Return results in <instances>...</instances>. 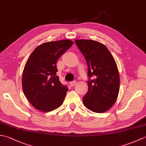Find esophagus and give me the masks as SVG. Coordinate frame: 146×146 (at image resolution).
Masks as SVG:
<instances>
[{
    "instance_id": "1",
    "label": "esophagus",
    "mask_w": 146,
    "mask_h": 146,
    "mask_svg": "<svg viewBox=\"0 0 146 146\" xmlns=\"http://www.w3.org/2000/svg\"><path fill=\"white\" fill-rule=\"evenodd\" d=\"M70 85L71 86H74L76 84V81H75V80H74V81H73V82H71L70 83Z\"/></svg>"
}]
</instances>
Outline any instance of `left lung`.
I'll use <instances>...</instances> for the list:
<instances>
[{
    "label": "left lung",
    "mask_w": 146,
    "mask_h": 146,
    "mask_svg": "<svg viewBox=\"0 0 146 146\" xmlns=\"http://www.w3.org/2000/svg\"><path fill=\"white\" fill-rule=\"evenodd\" d=\"M88 65V90L83 97L85 106L94 112L107 111L115 102L120 87L115 61L102 43L88 39L75 40Z\"/></svg>",
    "instance_id": "obj_1"
}]
</instances>
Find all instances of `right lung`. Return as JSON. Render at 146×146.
Segmentation results:
<instances>
[{
  "instance_id": "add662e5",
  "label": "right lung",
  "mask_w": 146,
  "mask_h": 146,
  "mask_svg": "<svg viewBox=\"0 0 146 146\" xmlns=\"http://www.w3.org/2000/svg\"><path fill=\"white\" fill-rule=\"evenodd\" d=\"M73 44L68 39L43 43L27 60L23 73V92L38 110L51 111L63 104L68 88L56 76V62Z\"/></svg>"
}]
</instances>
